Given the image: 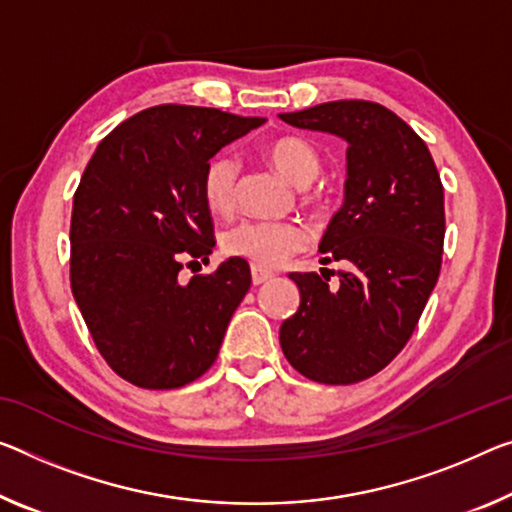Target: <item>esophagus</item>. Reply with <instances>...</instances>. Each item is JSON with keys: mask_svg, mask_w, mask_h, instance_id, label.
I'll return each mask as SVG.
<instances>
[{"mask_svg": "<svg viewBox=\"0 0 512 512\" xmlns=\"http://www.w3.org/2000/svg\"><path fill=\"white\" fill-rule=\"evenodd\" d=\"M267 279H272V272L261 270V267H251V281H254V286H261Z\"/></svg>", "mask_w": 512, "mask_h": 512, "instance_id": "1", "label": "esophagus"}]
</instances>
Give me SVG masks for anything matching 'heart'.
Here are the masks:
<instances>
[{
    "label": "heart",
    "mask_w": 512,
    "mask_h": 512,
    "mask_svg": "<svg viewBox=\"0 0 512 512\" xmlns=\"http://www.w3.org/2000/svg\"><path fill=\"white\" fill-rule=\"evenodd\" d=\"M265 157L279 174L295 185L316 180L322 160L316 148L300 137H279L265 146ZM240 164L233 155H215L203 171V199L215 212H229L238 192ZM311 231L300 222H254L245 219L224 233L222 247L229 256L245 258L261 270H272L309 247Z\"/></svg>",
    "instance_id": "b5f03b06"
}]
</instances>
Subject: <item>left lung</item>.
<instances>
[{
	"label": "left lung",
	"mask_w": 512,
	"mask_h": 512,
	"mask_svg": "<svg viewBox=\"0 0 512 512\" xmlns=\"http://www.w3.org/2000/svg\"><path fill=\"white\" fill-rule=\"evenodd\" d=\"M279 119L348 141L345 201L320 242L322 263L348 270L336 286L325 270L322 278L290 274L300 309L283 320L281 350L313 382L355 384L405 348L435 288L446 231L442 180L426 141L377 102H322Z\"/></svg>",
	"instance_id": "left-lung-1"
}]
</instances>
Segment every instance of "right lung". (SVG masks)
<instances>
[{
	"label": "right lung",
	"mask_w": 512,
	"mask_h": 512,
	"mask_svg": "<svg viewBox=\"0 0 512 512\" xmlns=\"http://www.w3.org/2000/svg\"><path fill=\"white\" fill-rule=\"evenodd\" d=\"M263 123L157 105L116 125L86 164L70 217V288L100 355L135 387H185L215 364L251 286L249 263L233 256L190 281L180 270L215 247L203 199L210 157Z\"/></svg>",
	"instance_id": "add662e5"
}]
</instances>
